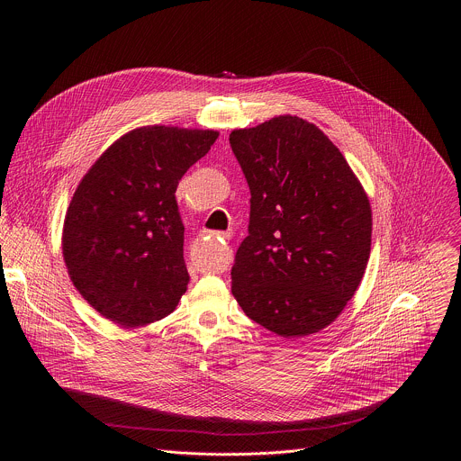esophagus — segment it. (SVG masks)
<instances>
[{"instance_id":"obj_1","label":"esophagus","mask_w":461,"mask_h":461,"mask_svg":"<svg viewBox=\"0 0 461 461\" xmlns=\"http://www.w3.org/2000/svg\"><path fill=\"white\" fill-rule=\"evenodd\" d=\"M221 237H228V235H226V233H221ZM226 267H228V258L221 257V258H217L213 270H215V272H222V270H226Z\"/></svg>"}]
</instances>
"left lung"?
I'll return each instance as SVG.
<instances>
[{
	"label": "left lung",
	"instance_id": "left-lung-1",
	"mask_svg": "<svg viewBox=\"0 0 461 461\" xmlns=\"http://www.w3.org/2000/svg\"><path fill=\"white\" fill-rule=\"evenodd\" d=\"M249 185V226L231 268L244 313L292 339L336 321L365 276L368 196L313 123L285 114L230 135Z\"/></svg>",
	"mask_w": 461,
	"mask_h": 461
}]
</instances>
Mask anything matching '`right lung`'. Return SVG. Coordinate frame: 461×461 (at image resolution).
Segmentation results:
<instances>
[{"instance_id":"obj_1","label":"right lung","mask_w":461,"mask_h":461,"mask_svg":"<svg viewBox=\"0 0 461 461\" xmlns=\"http://www.w3.org/2000/svg\"><path fill=\"white\" fill-rule=\"evenodd\" d=\"M217 137L212 129H133L78 184L63 222V260L82 297L109 321L155 322L187 290L175 191Z\"/></svg>"}]
</instances>
